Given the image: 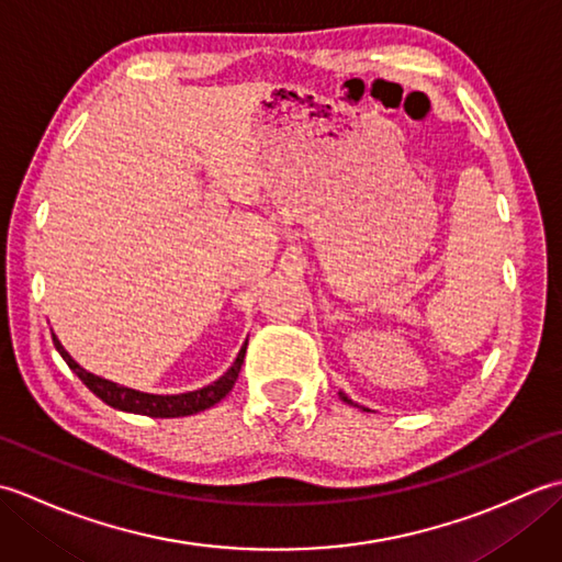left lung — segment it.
Returning <instances> with one entry per match:
<instances>
[{
  "instance_id": "8db88e82",
  "label": "left lung",
  "mask_w": 562,
  "mask_h": 562,
  "mask_svg": "<svg viewBox=\"0 0 562 562\" xmlns=\"http://www.w3.org/2000/svg\"><path fill=\"white\" fill-rule=\"evenodd\" d=\"M342 401H345V403H352V401H350V398H348V396H342Z\"/></svg>"
}]
</instances>
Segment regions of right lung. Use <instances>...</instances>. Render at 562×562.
Returning <instances> with one entry per match:
<instances>
[{"label":"right lung","mask_w":562,"mask_h":562,"mask_svg":"<svg viewBox=\"0 0 562 562\" xmlns=\"http://www.w3.org/2000/svg\"><path fill=\"white\" fill-rule=\"evenodd\" d=\"M53 342L57 352L63 355V360L69 364L71 372L87 384L89 391L97 393L103 403H109L111 408H117V411L149 415V417H186V415H195L200 411H207L214 403H220L236 384L238 372H241V364H244V357H246V345H248L246 342L244 348L238 350L236 360L229 369H226V374L220 376L217 381H212L210 386H202L198 391H188V393H176V396H159V393L127 389L121 384H113L109 379H101L97 374L87 372V369L71 360L69 352L63 348V342H59L55 336H53Z\"/></svg>","instance_id":"obj_1"}]
</instances>
